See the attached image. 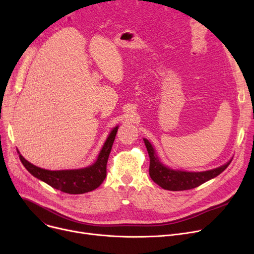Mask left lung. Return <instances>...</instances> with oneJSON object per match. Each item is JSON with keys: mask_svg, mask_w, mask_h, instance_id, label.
Wrapping results in <instances>:
<instances>
[{"mask_svg": "<svg viewBox=\"0 0 254 254\" xmlns=\"http://www.w3.org/2000/svg\"><path fill=\"white\" fill-rule=\"evenodd\" d=\"M144 143L147 148L150 165H149V175L151 179L158 184L161 188L168 190H188L194 188H197L206 181L218 176L219 174L229 167L232 161L226 163L225 165L216 168L214 170H210L206 172H183L175 171L165 167L154 152V149L148 140L144 139Z\"/></svg>", "mask_w": 254, "mask_h": 254, "instance_id": "1", "label": "left lung"}]
</instances>
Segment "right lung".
Returning a JSON list of instances; mask_svg holds the SVG:
<instances>
[{
    "label": "right lung",
    "instance_id": "add662e5",
    "mask_svg": "<svg viewBox=\"0 0 254 254\" xmlns=\"http://www.w3.org/2000/svg\"><path fill=\"white\" fill-rule=\"evenodd\" d=\"M117 128L118 127H114L110 132L99 154L97 162L84 169L48 171L32 165L24 159L21 154H19V159L24 168L33 176L44 181L51 188L70 194L85 193L99 188L106 178L107 162H108V157L111 152Z\"/></svg>",
    "mask_w": 254,
    "mask_h": 254
}]
</instances>
